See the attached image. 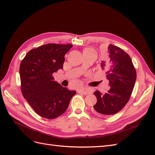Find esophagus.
Listing matches in <instances>:
<instances>
[{
  "instance_id": "34e87169",
  "label": "esophagus",
  "mask_w": 155,
  "mask_h": 155,
  "mask_svg": "<svg viewBox=\"0 0 155 155\" xmlns=\"http://www.w3.org/2000/svg\"><path fill=\"white\" fill-rule=\"evenodd\" d=\"M77 91L78 93L83 94H84V95H86V94H89V93H91V91L89 90L88 88H79V89H78Z\"/></svg>"
}]
</instances>
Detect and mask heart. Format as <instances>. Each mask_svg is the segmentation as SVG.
Returning a JSON list of instances; mask_svg holds the SVG:
<instances>
[{
    "label": "heart",
    "instance_id": "heart-1",
    "mask_svg": "<svg viewBox=\"0 0 155 155\" xmlns=\"http://www.w3.org/2000/svg\"><path fill=\"white\" fill-rule=\"evenodd\" d=\"M94 53H95L94 50L91 48H85L83 51V54H94Z\"/></svg>",
    "mask_w": 155,
    "mask_h": 155
}]
</instances>
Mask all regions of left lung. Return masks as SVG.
I'll use <instances>...</instances> for the list:
<instances>
[{
  "label": "left lung",
  "mask_w": 155,
  "mask_h": 155,
  "mask_svg": "<svg viewBox=\"0 0 155 155\" xmlns=\"http://www.w3.org/2000/svg\"><path fill=\"white\" fill-rule=\"evenodd\" d=\"M100 69L106 72L110 89L105 94L94 92L97 103L94 113L100 116L115 114L128 102L137 79V72L130 56L118 46L109 45L107 55L100 63Z\"/></svg>",
  "instance_id": "left-lung-1"
}]
</instances>
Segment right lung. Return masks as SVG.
Wrapping results in <instances>:
<instances>
[{"instance_id":"add662e5","label":"right lung","mask_w":155,"mask_h":155,"mask_svg":"<svg viewBox=\"0 0 155 155\" xmlns=\"http://www.w3.org/2000/svg\"><path fill=\"white\" fill-rule=\"evenodd\" d=\"M72 45L46 44L27 53L20 65L22 95L37 114L54 119L67 110L75 91L55 81L52 74L63 69Z\"/></svg>"}]
</instances>
